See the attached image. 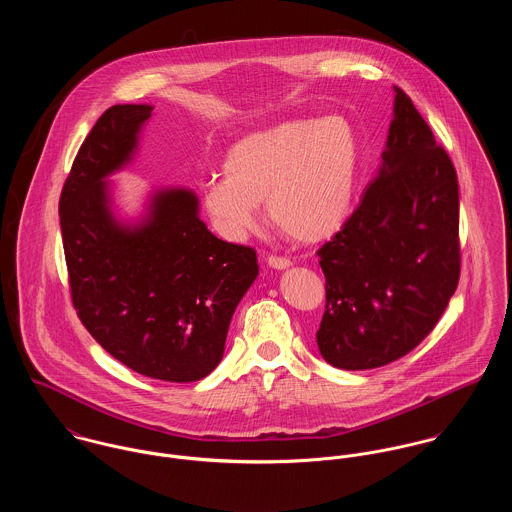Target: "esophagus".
<instances>
[{"label": "esophagus", "instance_id": "obj_1", "mask_svg": "<svg viewBox=\"0 0 512 512\" xmlns=\"http://www.w3.org/2000/svg\"><path fill=\"white\" fill-rule=\"evenodd\" d=\"M267 263H269V267L279 269V271L292 265V263H290V259H286V257H279V255H269V257H267Z\"/></svg>", "mask_w": 512, "mask_h": 512}]
</instances>
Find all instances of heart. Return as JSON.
<instances>
[{
  "label": "heart",
  "instance_id": "1",
  "mask_svg": "<svg viewBox=\"0 0 512 512\" xmlns=\"http://www.w3.org/2000/svg\"><path fill=\"white\" fill-rule=\"evenodd\" d=\"M357 171L359 141L345 117H298L233 143L226 176L204 186L202 202L228 239H241L257 224L265 200L275 228L294 241L316 243L343 226Z\"/></svg>",
  "mask_w": 512,
  "mask_h": 512
}]
</instances>
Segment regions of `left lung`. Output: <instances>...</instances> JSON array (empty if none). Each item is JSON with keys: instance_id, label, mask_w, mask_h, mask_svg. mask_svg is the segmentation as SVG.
I'll list each match as a JSON object with an SVG mask.
<instances>
[{"instance_id": "left-lung-1", "label": "left lung", "mask_w": 512, "mask_h": 512, "mask_svg": "<svg viewBox=\"0 0 512 512\" xmlns=\"http://www.w3.org/2000/svg\"><path fill=\"white\" fill-rule=\"evenodd\" d=\"M383 169L332 241L318 249L326 310L322 357L361 371L393 363L424 340L459 283L454 163L400 90Z\"/></svg>"}]
</instances>
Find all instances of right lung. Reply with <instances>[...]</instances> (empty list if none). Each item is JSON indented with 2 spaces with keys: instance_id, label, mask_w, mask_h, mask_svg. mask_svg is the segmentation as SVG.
Returning <instances> with one entry per match:
<instances>
[{
  "instance_id": "1",
  "label": "right lung",
  "mask_w": 512,
  "mask_h": 512,
  "mask_svg": "<svg viewBox=\"0 0 512 512\" xmlns=\"http://www.w3.org/2000/svg\"><path fill=\"white\" fill-rule=\"evenodd\" d=\"M151 110L114 106L80 145L58 202L62 247L72 306L92 338L145 377L192 383L222 361L259 265L253 247L208 231L188 190L159 192L139 228L115 222L102 178L129 161Z\"/></svg>"
}]
</instances>
